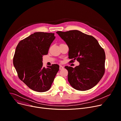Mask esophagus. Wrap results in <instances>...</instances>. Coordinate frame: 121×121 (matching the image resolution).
<instances>
[{
  "mask_svg": "<svg viewBox=\"0 0 121 121\" xmlns=\"http://www.w3.org/2000/svg\"><path fill=\"white\" fill-rule=\"evenodd\" d=\"M63 68H64V67L62 66H61V65L60 66V70H62Z\"/></svg>",
  "mask_w": 121,
  "mask_h": 121,
  "instance_id": "34e87169",
  "label": "esophagus"
}]
</instances>
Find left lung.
<instances>
[{
    "instance_id": "1",
    "label": "left lung",
    "mask_w": 121,
    "mask_h": 121,
    "mask_svg": "<svg viewBox=\"0 0 121 121\" xmlns=\"http://www.w3.org/2000/svg\"><path fill=\"white\" fill-rule=\"evenodd\" d=\"M56 33L68 46L69 58L79 62L74 68L65 66L71 86L81 91L95 87L104 75L106 59L105 51L97 40L78 30Z\"/></svg>"
}]
</instances>
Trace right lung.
Wrapping results in <instances>:
<instances>
[{"label":"right lung","instance_id":"add662e5","mask_svg":"<svg viewBox=\"0 0 121 121\" xmlns=\"http://www.w3.org/2000/svg\"><path fill=\"white\" fill-rule=\"evenodd\" d=\"M54 33L37 32L21 41L16 46L13 65L20 80L30 89L45 92L50 89L59 65L43 66V56L48 54Z\"/></svg>","mask_w":121,"mask_h":121}]
</instances>
